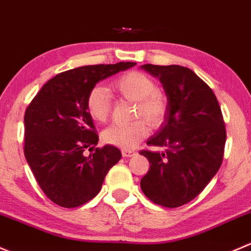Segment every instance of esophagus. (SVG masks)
Returning a JSON list of instances; mask_svg holds the SVG:
<instances>
[{
    "label": "esophagus",
    "instance_id": "1",
    "mask_svg": "<svg viewBox=\"0 0 251 251\" xmlns=\"http://www.w3.org/2000/svg\"><path fill=\"white\" fill-rule=\"evenodd\" d=\"M135 154H136L135 150H130V149H123L122 150V156L126 157V158L135 156Z\"/></svg>",
    "mask_w": 251,
    "mask_h": 251
}]
</instances>
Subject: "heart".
<instances>
[{"label":"heart","instance_id":"1","mask_svg":"<svg viewBox=\"0 0 251 251\" xmlns=\"http://www.w3.org/2000/svg\"><path fill=\"white\" fill-rule=\"evenodd\" d=\"M112 88L131 101H136L135 116H144L151 126H158L167 113V99L156 90V83L147 75L130 71L112 82ZM87 110L90 117L97 122H105L111 110L110 93L105 87L97 86L87 98ZM149 126L144 120H135L128 123H113L102 131L105 143L115 146H135L146 138Z\"/></svg>","mask_w":251,"mask_h":251}]
</instances>
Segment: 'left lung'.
Here are the masks:
<instances>
[{
    "instance_id": "1",
    "label": "left lung",
    "mask_w": 251,
    "mask_h": 251,
    "mask_svg": "<svg viewBox=\"0 0 251 251\" xmlns=\"http://www.w3.org/2000/svg\"><path fill=\"white\" fill-rule=\"evenodd\" d=\"M167 95V113L143 150L150 170L141 179L144 195L167 208H177L197 197L215 176L224 158L226 129L219 101L210 87L192 70L180 65L145 64Z\"/></svg>"
}]
</instances>
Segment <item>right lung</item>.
Here are the masks:
<instances>
[{
    "label": "right lung",
    "instance_id": "obj_1",
    "mask_svg": "<svg viewBox=\"0 0 251 251\" xmlns=\"http://www.w3.org/2000/svg\"><path fill=\"white\" fill-rule=\"evenodd\" d=\"M135 63L88 65L56 75L41 88L25 111L24 153L46 196L64 208L89 202L101 190L120 149L99 141L87 98L98 82ZM93 151L89 156L84 151Z\"/></svg>",
    "mask_w": 251,
    "mask_h": 251
}]
</instances>
